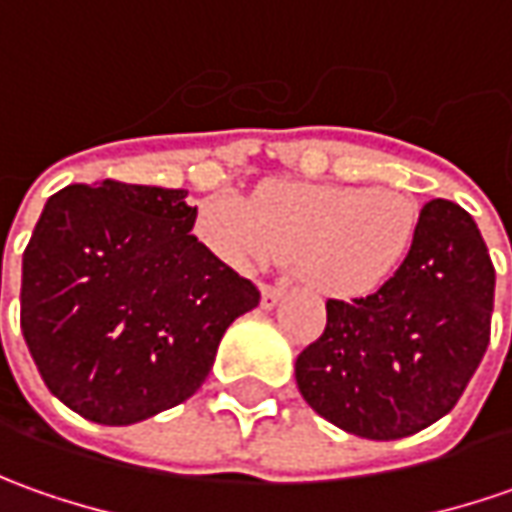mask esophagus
<instances>
[{"label": "esophagus", "mask_w": 512, "mask_h": 512, "mask_svg": "<svg viewBox=\"0 0 512 512\" xmlns=\"http://www.w3.org/2000/svg\"><path fill=\"white\" fill-rule=\"evenodd\" d=\"M282 299H285V287H279V285L262 287V307H265V310L276 307Z\"/></svg>", "instance_id": "esophagus-1"}]
</instances>
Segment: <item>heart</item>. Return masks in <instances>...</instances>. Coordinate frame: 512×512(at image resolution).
<instances>
[{
    "instance_id": "1",
    "label": "heart",
    "mask_w": 512,
    "mask_h": 512,
    "mask_svg": "<svg viewBox=\"0 0 512 512\" xmlns=\"http://www.w3.org/2000/svg\"><path fill=\"white\" fill-rule=\"evenodd\" d=\"M199 236L236 267L299 259L310 287L356 299L376 293L402 267L419 230L416 205L387 187L267 182L253 202L210 196Z\"/></svg>"
}]
</instances>
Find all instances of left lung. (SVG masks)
<instances>
[{
	"instance_id": "obj_1",
	"label": "left lung",
	"mask_w": 512,
	"mask_h": 512,
	"mask_svg": "<svg viewBox=\"0 0 512 512\" xmlns=\"http://www.w3.org/2000/svg\"><path fill=\"white\" fill-rule=\"evenodd\" d=\"M496 270L473 216L447 199L419 213L402 267L362 299H327L325 333L296 359L305 402L353 436H413L462 399L490 344Z\"/></svg>"
}]
</instances>
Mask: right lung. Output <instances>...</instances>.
Instances as JSON below:
<instances>
[{
	"instance_id": "obj_1",
	"label": "right lung",
	"mask_w": 512,
	"mask_h": 512,
	"mask_svg": "<svg viewBox=\"0 0 512 512\" xmlns=\"http://www.w3.org/2000/svg\"><path fill=\"white\" fill-rule=\"evenodd\" d=\"M187 190L68 185L22 256V336L48 390L96 424H133L190 399L259 287L190 230Z\"/></svg>"
}]
</instances>
